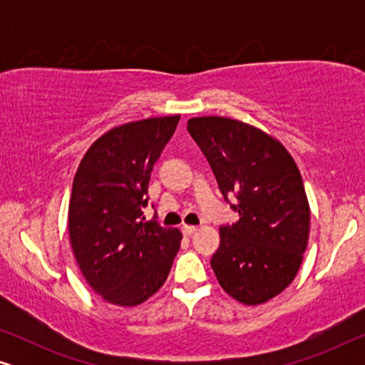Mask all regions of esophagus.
Wrapping results in <instances>:
<instances>
[{"label":"esophagus","mask_w":365,"mask_h":365,"mask_svg":"<svg viewBox=\"0 0 365 365\" xmlns=\"http://www.w3.org/2000/svg\"><path fill=\"white\" fill-rule=\"evenodd\" d=\"M196 229H197L196 226H187V224H184V226L181 227V231L184 236H191V234L196 232Z\"/></svg>","instance_id":"esophagus-1"}]
</instances>
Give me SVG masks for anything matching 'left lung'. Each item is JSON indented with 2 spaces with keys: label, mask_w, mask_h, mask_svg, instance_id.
I'll return each instance as SVG.
<instances>
[{
  "label": "left lung",
  "mask_w": 365,
  "mask_h": 365,
  "mask_svg": "<svg viewBox=\"0 0 365 365\" xmlns=\"http://www.w3.org/2000/svg\"><path fill=\"white\" fill-rule=\"evenodd\" d=\"M187 131L239 212L237 222L219 227L212 271L236 301L267 302L292 282L307 247L311 211L301 173L281 143L246 123L192 118Z\"/></svg>",
  "instance_id": "left-lung-1"
}]
</instances>
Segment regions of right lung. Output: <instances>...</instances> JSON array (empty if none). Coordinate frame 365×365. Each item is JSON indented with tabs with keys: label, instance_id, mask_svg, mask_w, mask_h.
Here are the masks:
<instances>
[{
	"label": "right lung",
	"instance_id": "obj_1",
	"mask_svg": "<svg viewBox=\"0 0 365 365\" xmlns=\"http://www.w3.org/2000/svg\"><path fill=\"white\" fill-rule=\"evenodd\" d=\"M179 116L114 128L79 164L69 201V239L89 286L116 306H138L159 291L181 246L179 229L144 221L154 164Z\"/></svg>",
	"mask_w": 365,
	"mask_h": 365
}]
</instances>
